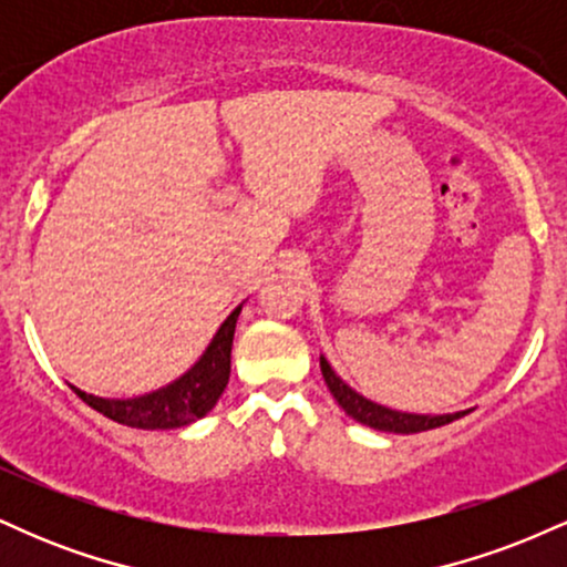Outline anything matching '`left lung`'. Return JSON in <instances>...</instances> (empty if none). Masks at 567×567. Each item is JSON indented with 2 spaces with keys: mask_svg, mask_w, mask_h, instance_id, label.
<instances>
[{
  "mask_svg": "<svg viewBox=\"0 0 567 567\" xmlns=\"http://www.w3.org/2000/svg\"><path fill=\"white\" fill-rule=\"evenodd\" d=\"M320 368H322V379L328 383L330 394L336 396L338 405L343 408V413L349 419H354L357 424L379 429V432H394V434H419V432H429V429H437L451 424V421L461 419L470 410H458V413H445V415H424V413H402V410H392L386 405H379V402L368 400L360 392L349 386L341 375H336V370L330 368V362L320 354Z\"/></svg>",
  "mask_w": 567,
  "mask_h": 567,
  "instance_id": "1",
  "label": "left lung"
}]
</instances>
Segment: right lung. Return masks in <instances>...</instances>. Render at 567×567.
<instances>
[{
    "instance_id": "1",
    "label": "right lung",
    "mask_w": 567,
    "mask_h": 567,
    "mask_svg": "<svg viewBox=\"0 0 567 567\" xmlns=\"http://www.w3.org/2000/svg\"><path fill=\"white\" fill-rule=\"evenodd\" d=\"M243 303L220 322L218 333L202 351V357L186 370L184 375L167 383V386L127 400H112V396H95L71 386L76 396H82L90 408L103 413L106 419L122 426L133 429H178L199 421L202 415L216 408L218 396L224 394L231 373V341L237 317Z\"/></svg>"
}]
</instances>
